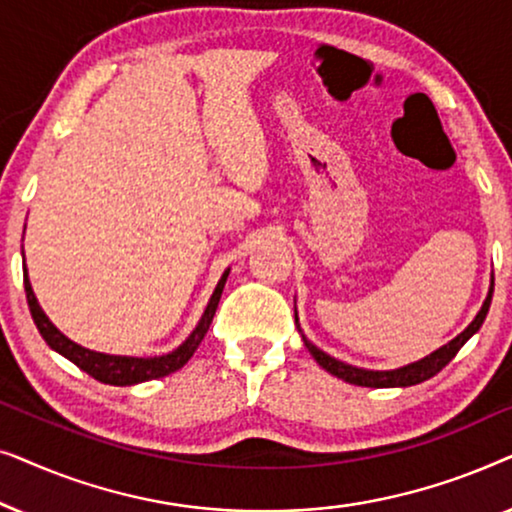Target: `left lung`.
<instances>
[{"label":"left lung","mask_w":512,"mask_h":512,"mask_svg":"<svg viewBox=\"0 0 512 512\" xmlns=\"http://www.w3.org/2000/svg\"><path fill=\"white\" fill-rule=\"evenodd\" d=\"M492 293H494V284L489 286V293H487L485 303H482V307H480V312L475 314V319L464 328V331L457 335V338L450 340L447 345H443L440 349H436V352H431L429 356H424V359H419L415 363H408V366H403V368H394V370H366V368H356V366H349V363H345V361L333 359V356L321 352L317 345H312V342L305 338L303 331H300L298 314H296V324H298L300 335H303L307 352L314 356V361H317L324 370H328L331 375L340 377V380H345L349 384H356V387H370V389L412 387V384H419V382L429 380V377H433V375H438L440 370H443L447 363H450L454 356H457L459 349L464 347L466 342L480 331L482 321H485L487 312H489V305H492Z\"/></svg>","instance_id":"8db88e82"}]
</instances>
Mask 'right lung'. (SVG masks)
I'll return each mask as SVG.
<instances>
[{
  "mask_svg": "<svg viewBox=\"0 0 512 512\" xmlns=\"http://www.w3.org/2000/svg\"><path fill=\"white\" fill-rule=\"evenodd\" d=\"M230 268L223 272L219 284L209 298V303L205 307V314H202L198 326L193 328V333L181 342V345L174 349L170 354L163 356H116V354H102V352H93V349H86L81 345H76L62 335L58 328L51 324V319L46 317L44 310L39 307V300L34 296L30 277H27V268H23V282H25V293H27V305H30L32 319L37 324L41 338L46 340V345L55 349V352L65 356L79 366L83 373H88L95 380H100L104 384H114V387H130V384H139V382H149V380H158V377H165L170 373H177L179 368H184L188 359H191L195 349L200 347L202 338H205L209 331V324H212L216 307H219L223 286H226Z\"/></svg>",
  "mask_w": 512,
  "mask_h": 512,
  "instance_id": "add662e5",
  "label": "right lung"
}]
</instances>
